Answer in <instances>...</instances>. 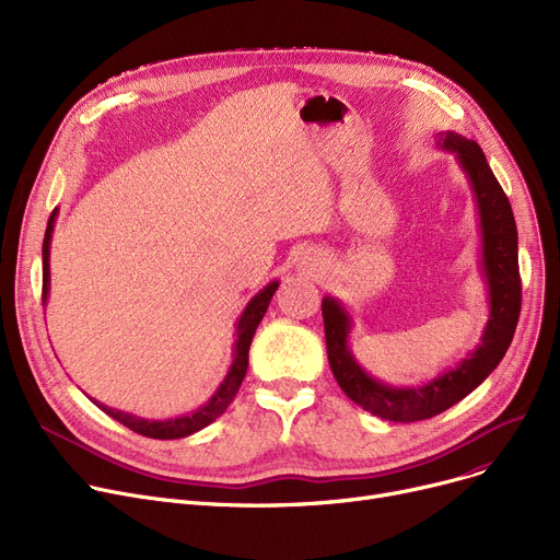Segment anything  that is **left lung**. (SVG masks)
<instances>
[{"mask_svg":"<svg viewBox=\"0 0 560 560\" xmlns=\"http://www.w3.org/2000/svg\"><path fill=\"white\" fill-rule=\"evenodd\" d=\"M438 147L452 152L465 172L469 188H472L479 231H481V277L488 285L490 315L481 342L469 354L447 372L438 374L422 386L397 388L370 376L349 349L351 315L336 298L322 300V317H325V338L331 372L342 393L357 401L368 413L390 422H418L429 420L443 410L458 404L504 359L511 347L520 306L522 283L517 268V226L513 209L502 186L475 140L460 133H438Z\"/></svg>","mask_w":560,"mask_h":560,"instance_id":"obj_1","label":"left lung"}]
</instances>
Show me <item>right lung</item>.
Returning a JSON list of instances; mask_svg holds the SVG:
<instances>
[{"label": "right lung", "instance_id": "obj_1", "mask_svg": "<svg viewBox=\"0 0 560 560\" xmlns=\"http://www.w3.org/2000/svg\"><path fill=\"white\" fill-rule=\"evenodd\" d=\"M58 209L51 211L49 222H47V231H45V241H43V304H47L49 298V245H51V233H54V222H56ZM279 288V281H270L262 290H258L256 295L249 300V304L245 306V311L241 313L238 322H235V342H233V361L229 365L226 376L222 378V384L218 386V390L211 395L209 401H203L199 408H195L192 413H184L179 418H167V420H147V418H138L133 413H127V410H117L110 408L106 404H100L97 399L91 397V401L95 406H100L106 416H110L113 420H117L120 424L129 427L131 431L147 435V438H156V440H176V438H186L197 433L199 429L209 427L211 422H215L226 406L233 401L235 393H238L243 378L247 374V365H249V345L252 338L256 334V327L260 325V319L268 311L272 295Z\"/></svg>", "mask_w": 560, "mask_h": 560}]
</instances>
